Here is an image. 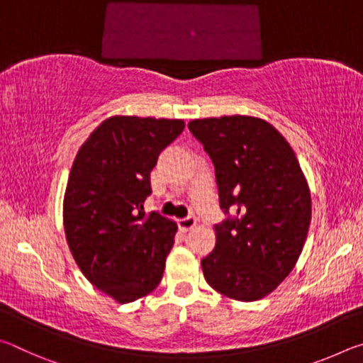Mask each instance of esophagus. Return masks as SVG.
<instances>
[{"label":"esophagus","instance_id":"34e87169","mask_svg":"<svg viewBox=\"0 0 363 363\" xmlns=\"http://www.w3.org/2000/svg\"><path fill=\"white\" fill-rule=\"evenodd\" d=\"M196 225V219L195 218H186V219H181V220H177V227H179V230L181 232H189V230H192L194 227Z\"/></svg>","mask_w":363,"mask_h":363}]
</instances>
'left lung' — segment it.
Here are the masks:
<instances>
[{
	"mask_svg": "<svg viewBox=\"0 0 363 363\" xmlns=\"http://www.w3.org/2000/svg\"><path fill=\"white\" fill-rule=\"evenodd\" d=\"M189 130L213 160L220 208L235 213L214 225L216 247L201 259L208 285L245 303L267 296L296 266L309 232L311 190L298 158L256 116L199 118Z\"/></svg>",
	"mask_w": 363,
	"mask_h": 363,
	"instance_id": "obj_1",
	"label": "left lung"
}]
</instances>
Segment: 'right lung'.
Masks as SVG:
<instances>
[{
  "label": "right lung",
  "mask_w": 363,
  "mask_h": 363,
  "mask_svg": "<svg viewBox=\"0 0 363 363\" xmlns=\"http://www.w3.org/2000/svg\"><path fill=\"white\" fill-rule=\"evenodd\" d=\"M186 123L115 115L79 147L64 195L72 256L97 290L126 304L158 286L174 243V220L144 213L150 171Z\"/></svg>",
  "instance_id": "right-lung-1"
}]
</instances>
